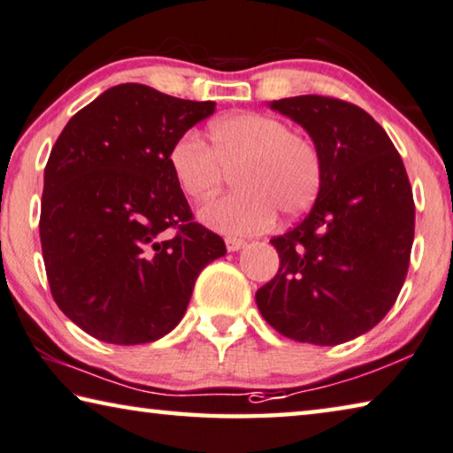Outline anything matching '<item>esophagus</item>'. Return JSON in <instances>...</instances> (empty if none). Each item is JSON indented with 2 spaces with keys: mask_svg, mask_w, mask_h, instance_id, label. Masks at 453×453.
Wrapping results in <instances>:
<instances>
[{
  "mask_svg": "<svg viewBox=\"0 0 453 453\" xmlns=\"http://www.w3.org/2000/svg\"><path fill=\"white\" fill-rule=\"evenodd\" d=\"M243 246H246V242L240 240V238H226L227 252H238V250H242Z\"/></svg>",
  "mask_w": 453,
  "mask_h": 453,
  "instance_id": "34e87169",
  "label": "esophagus"
}]
</instances>
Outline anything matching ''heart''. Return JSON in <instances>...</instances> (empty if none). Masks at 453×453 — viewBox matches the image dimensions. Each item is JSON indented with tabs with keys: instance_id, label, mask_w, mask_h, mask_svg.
<instances>
[{
	"instance_id": "obj_1",
	"label": "heart",
	"mask_w": 453,
	"mask_h": 453,
	"mask_svg": "<svg viewBox=\"0 0 453 453\" xmlns=\"http://www.w3.org/2000/svg\"><path fill=\"white\" fill-rule=\"evenodd\" d=\"M169 167L193 201L218 193L224 171L234 169L235 193L199 211L211 229L234 235L260 234L276 219L306 211L317 199L322 165L317 147L290 127L262 112L229 114L210 127V147L188 133L169 149Z\"/></svg>"
}]
</instances>
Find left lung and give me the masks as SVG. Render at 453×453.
<instances>
[{
    "mask_svg": "<svg viewBox=\"0 0 453 453\" xmlns=\"http://www.w3.org/2000/svg\"><path fill=\"white\" fill-rule=\"evenodd\" d=\"M268 106L308 133L322 177L306 218L270 240L280 270L256 304L292 341H353L383 320L407 276L415 205L403 161L383 127L344 100L304 95Z\"/></svg>",
    "mask_w": 453,
    "mask_h": 453,
    "instance_id": "obj_1",
    "label": "left lung"
}]
</instances>
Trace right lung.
<instances>
[{"label": "right lung", "mask_w": 453, "mask_h": 453, "mask_svg": "<svg viewBox=\"0 0 453 453\" xmlns=\"http://www.w3.org/2000/svg\"><path fill=\"white\" fill-rule=\"evenodd\" d=\"M215 103L145 84L104 90L64 127L50 153L40 240L60 311L95 339L142 344L169 334L207 264L226 256L193 221L169 167L173 142Z\"/></svg>", "instance_id": "add662e5"}]
</instances>
